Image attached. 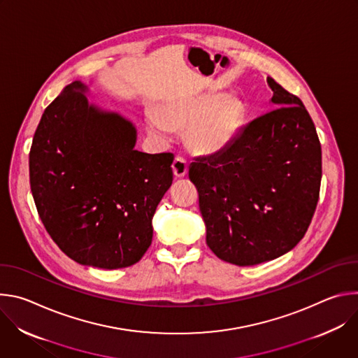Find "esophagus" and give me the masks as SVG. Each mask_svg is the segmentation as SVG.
Returning a JSON list of instances; mask_svg holds the SVG:
<instances>
[{"instance_id": "1", "label": "esophagus", "mask_w": 358, "mask_h": 358, "mask_svg": "<svg viewBox=\"0 0 358 358\" xmlns=\"http://www.w3.org/2000/svg\"><path fill=\"white\" fill-rule=\"evenodd\" d=\"M188 171V164L185 162V159L182 157H176L173 162V173L177 178H182Z\"/></svg>"}]
</instances>
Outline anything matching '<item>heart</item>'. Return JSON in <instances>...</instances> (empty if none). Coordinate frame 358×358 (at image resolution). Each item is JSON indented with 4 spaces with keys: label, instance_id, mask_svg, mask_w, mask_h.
<instances>
[{
    "label": "heart",
    "instance_id": "b5f03b06",
    "mask_svg": "<svg viewBox=\"0 0 358 358\" xmlns=\"http://www.w3.org/2000/svg\"><path fill=\"white\" fill-rule=\"evenodd\" d=\"M225 99V94L213 93L173 100L160 113L148 112V130L167 136L173 129L188 126L189 145L203 155H215L232 141L243 117L239 101Z\"/></svg>",
    "mask_w": 358,
    "mask_h": 358
}]
</instances>
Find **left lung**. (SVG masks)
Here are the masks:
<instances>
[{"instance_id": "obj_1", "label": "left lung", "mask_w": 358, "mask_h": 358, "mask_svg": "<svg viewBox=\"0 0 358 358\" xmlns=\"http://www.w3.org/2000/svg\"><path fill=\"white\" fill-rule=\"evenodd\" d=\"M272 108L213 156L189 166L207 245L225 262L252 266L293 249L317 207L322 147L301 100L272 78Z\"/></svg>"}]
</instances>
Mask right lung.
Instances as JSON below:
<instances>
[{
	"label": "right lung",
	"instance_id": "right-lung-1",
	"mask_svg": "<svg viewBox=\"0 0 358 358\" xmlns=\"http://www.w3.org/2000/svg\"><path fill=\"white\" fill-rule=\"evenodd\" d=\"M86 92L73 82L45 109L29 151L31 191L66 257L100 269L127 268L151 245V220L173 182L174 156L136 150L133 123L89 105Z\"/></svg>",
	"mask_w": 358,
	"mask_h": 358
}]
</instances>
